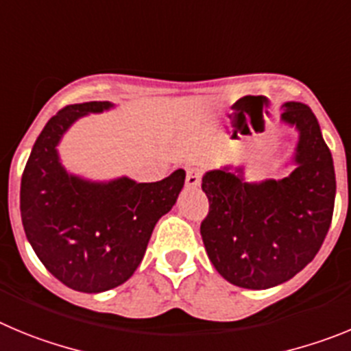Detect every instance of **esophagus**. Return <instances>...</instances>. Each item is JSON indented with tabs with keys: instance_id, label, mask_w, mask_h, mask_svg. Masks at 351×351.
<instances>
[{
	"instance_id": "obj_1",
	"label": "esophagus",
	"mask_w": 351,
	"mask_h": 351,
	"mask_svg": "<svg viewBox=\"0 0 351 351\" xmlns=\"http://www.w3.org/2000/svg\"><path fill=\"white\" fill-rule=\"evenodd\" d=\"M201 176H203V171L199 168H189L187 176H185V185L191 189L199 187L201 185Z\"/></svg>"
}]
</instances>
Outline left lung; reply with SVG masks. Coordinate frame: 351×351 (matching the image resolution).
Returning <instances> with one entry per match:
<instances>
[{
  "label": "left lung",
  "mask_w": 351,
  "mask_h": 351,
  "mask_svg": "<svg viewBox=\"0 0 351 351\" xmlns=\"http://www.w3.org/2000/svg\"><path fill=\"white\" fill-rule=\"evenodd\" d=\"M280 122L298 131L283 178L252 182L243 166L203 175L210 213L201 223L208 258L229 283L264 290L289 282L320 250L336 199L332 156L308 105L287 101Z\"/></svg>",
  "instance_id": "1"
}]
</instances>
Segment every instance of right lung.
Returning <instances> with one entry per match:
<instances>
[{"label": "right lung", "instance_id": "1", "mask_svg": "<svg viewBox=\"0 0 351 351\" xmlns=\"http://www.w3.org/2000/svg\"><path fill=\"white\" fill-rule=\"evenodd\" d=\"M113 108L110 101L62 108L40 132L21 182L22 226L34 254L59 282L85 293L128 282L185 183L183 169L138 183L129 176L90 180L64 168L59 143L69 128Z\"/></svg>", "mask_w": 351, "mask_h": 351}]
</instances>
